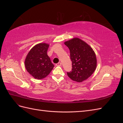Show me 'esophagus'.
I'll return each instance as SVG.
<instances>
[{
  "mask_svg": "<svg viewBox=\"0 0 123 123\" xmlns=\"http://www.w3.org/2000/svg\"><path fill=\"white\" fill-rule=\"evenodd\" d=\"M56 66H62V63L61 62H59L58 63H57V64H56Z\"/></svg>",
  "mask_w": 123,
  "mask_h": 123,
  "instance_id": "obj_1",
  "label": "esophagus"
}]
</instances>
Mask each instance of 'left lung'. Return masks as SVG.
Returning a JSON list of instances; mask_svg holds the SVG:
<instances>
[{
	"mask_svg": "<svg viewBox=\"0 0 123 123\" xmlns=\"http://www.w3.org/2000/svg\"><path fill=\"white\" fill-rule=\"evenodd\" d=\"M70 50L72 61V71L67 72L72 80L82 82L93 73L97 65V60L92 48L79 38H74L65 42Z\"/></svg>",
	"mask_w": 123,
	"mask_h": 123,
	"instance_id": "obj_1",
	"label": "left lung"
}]
</instances>
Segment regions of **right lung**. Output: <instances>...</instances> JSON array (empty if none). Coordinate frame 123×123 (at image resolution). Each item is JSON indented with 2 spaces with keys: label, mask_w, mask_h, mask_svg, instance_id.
Segmentation results:
<instances>
[{
  "label": "right lung",
  "mask_w": 123,
  "mask_h": 123,
  "mask_svg": "<svg viewBox=\"0 0 123 123\" xmlns=\"http://www.w3.org/2000/svg\"><path fill=\"white\" fill-rule=\"evenodd\" d=\"M49 44L40 43L33 47L26 56V70L34 79L41 80L47 76L54 67L47 55Z\"/></svg>",
  "instance_id": "1"
}]
</instances>
